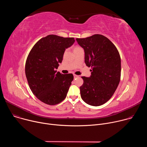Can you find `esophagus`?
<instances>
[{
  "label": "esophagus",
  "instance_id": "esophagus-1",
  "mask_svg": "<svg viewBox=\"0 0 147 147\" xmlns=\"http://www.w3.org/2000/svg\"><path fill=\"white\" fill-rule=\"evenodd\" d=\"M78 77V76L76 75V74H74V78H77V77Z\"/></svg>",
  "mask_w": 147,
  "mask_h": 147
}]
</instances>
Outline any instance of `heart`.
<instances>
[{
    "label": "heart",
    "instance_id": "1",
    "mask_svg": "<svg viewBox=\"0 0 147 147\" xmlns=\"http://www.w3.org/2000/svg\"><path fill=\"white\" fill-rule=\"evenodd\" d=\"M78 48H80V47H75L74 48V49H78Z\"/></svg>",
    "mask_w": 147,
    "mask_h": 147
}]
</instances>
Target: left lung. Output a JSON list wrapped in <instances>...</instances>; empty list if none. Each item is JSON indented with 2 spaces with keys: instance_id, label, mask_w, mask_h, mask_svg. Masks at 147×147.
<instances>
[{
  "instance_id": "left-lung-1",
  "label": "left lung",
  "mask_w": 147,
  "mask_h": 147,
  "mask_svg": "<svg viewBox=\"0 0 147 147\" xmlns=\"http://www.w3.org/2000/svg\"><path fill=\"white\" fill-rule=\"evenodd\" d=\"M85 52V63L91 67L90 77H81V97L87 104L98 107L108 101L115 93L121 76L119 53L106 36L95 34L86 38H76Z\"/></svg>"
}]
</instances>
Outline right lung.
<instances>
[{
  "label": "right lung",
  "instance_id": "1",
  "mask_svg": "<svg viewBox=\"0 0 147 147\" xmlns=\"http://www.w3.org/2000/svg\"><path fill=\"white\" fill-rule=\"evenodd\" d=\"M75 42L74 38L49 35L34 45L27 57L25 72L29 87L40 101L55 105L63 100L71 84L72 74L57 72L66 49Z\"/></svg>",
  "mask_w": 147,
  "mask_h": 147
}]
</instances>
